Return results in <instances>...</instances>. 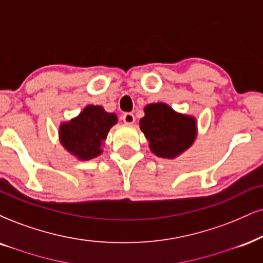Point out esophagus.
I'll use <instances>...</instances> for the list:
<instances>
[{
    "label": "esophagus",
    "mask_w": 263,
    "mask_h": 263,
    "mask_svg": "<svg viewBox=\"0 0 263 263\" xmlns=\"http://www.w3.org/2000/svg\"><path fill=\"white\" fill-rule=\"evenodd\" d=\"M123 122L126 123V124H133V123L135 122L134 115H133V113H130V112L124 113V115H123Z\"/></svg>",
    "instance_id": "esophagus-1"
}]
</instances>
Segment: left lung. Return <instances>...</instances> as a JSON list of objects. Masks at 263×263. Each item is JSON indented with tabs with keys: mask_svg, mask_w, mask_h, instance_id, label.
I'll return each instance as SVG.
<instances>
[{
	"mask_svg": "<svg viewBox=\"0 0 263 263\" xmlns=\"http://www.w3.org/2000/svg\"><path fill=\"white\" fill-rule=\"evenodd\" d=\"M140 129L150 141L151 151L163 158L183 154L196 138L195 119L174 112L166 103H151L145 107Z\"/></svg>",
	"mask_w": 263,
	"mask_h": 263,
	"instance_id": "left-lung-1",
	"label": "left lung"
}]
</instances>
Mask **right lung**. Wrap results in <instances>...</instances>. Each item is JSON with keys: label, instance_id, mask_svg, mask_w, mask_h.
I'll return each mask as SVG.
<instances>
[{"label": "right lung", "instance_id": "add662e5", "mask_svg": "<svg viewBox=\"0 0 263 263\" xmlns=\"http://www.w3.org/2000/svg\"><path fill=\"white\" fill-rule=\"evenodd\" d=\"M116 123L115 113L106 112L101 106H87L77 118L61 125V142L79 160H91L102 152V141Z\"/></svg>", "mask_w": 263, "mask_h": 263}]
</instances>
